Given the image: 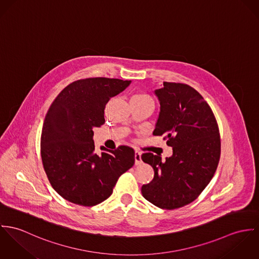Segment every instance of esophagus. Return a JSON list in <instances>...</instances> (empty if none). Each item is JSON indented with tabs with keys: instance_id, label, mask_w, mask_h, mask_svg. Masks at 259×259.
Here are the masks:
<instances>
[{
	"instance_id": "34e87169",
	"label": "esophagus",
	"mask_w": 259,
	"mask_h": 259,
	"mask_svg": "<svg viewBox=\"0 0 259 259\" xmlns=\"http://www.w3.org/2000/svg\"><path fill=\"white\" fill-rule=\"evenodd\" d=\"M142 163V159H141V153L136 151L135 152V165H140Z\"/></svg>"
}]
</instances>
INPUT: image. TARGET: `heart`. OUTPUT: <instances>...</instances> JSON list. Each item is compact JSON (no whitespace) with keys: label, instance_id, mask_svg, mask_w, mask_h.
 Instances as JSON below:
<instances>
[{"label":"heart","instance_id":"obj_1","mask_svg":"<svg viewBox=\"0 0 259 259\" xmlns=\"http://www.w3.org/2000/svg\"><path fill=\"white\" fill-rule=\"evenodd\" d=\"M131 100H134V101H141V102L147 101V102H152V103H154L152 97H151L150 95L144 93V92H137V93H135V94L131 97Z\"/></svg>","mask_w":259,"mask_h":259}]
</instances>
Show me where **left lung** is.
Listing matches in <instances>:
<instances>
[{"label": "left lung", "mask_w": 259, "mask_h": 259, "mask_svg": "<svg viewBox=\"0 0 259 259\" xmlns=\"http://www.w3.org/2000/svg\"><path fill=\"white\" fill-rule=\"evenodd\" d=\"M160 113L153 135L164 136L172 155L162 161L142 155L154 169L141 192L160 208L174 209L195 201L212 179L221 157V138L214 115L201 94L183 83L164 82L154 91Z\"/></svg>", "instance_id": "left-lung-1"}]
</instances>
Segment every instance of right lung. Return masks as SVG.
<instances>
[{
	"label": "right lung",
	"mask_w": 259,
	"mask_h": 259,
	"mask_svg": "<svg viewBox=\"0 0 259 259\" xmlns=\"http://www.w3.org/2000/svg\"><path fill=\"white\" fill-rule=\"evenodd\" d=\"M131 80L94 77L65 87L51 105L41 130L40 152L45 171L58 195L66 201L96 205L108 199L123 172L135 162L128 146L95 152L93 128L104 124L111 97Z\"/></svg>",
	"instance_id": "obj_1"
}]
</instances>
